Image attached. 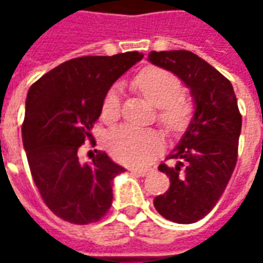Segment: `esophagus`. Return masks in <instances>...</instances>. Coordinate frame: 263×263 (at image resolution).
Segmentation results:
<instances>
[{
  "label": "esophagus",
  "instance_id": "1",
  "mask_svg": "<svg viewBox=\"0 0 263 263\" xmlns=\"http://www.w3.org/2000/svg\"><path fill=\"white\" fill-rule=\"evenodd\" d=\"M131 173L137 176H146L149 173V169H131Z\"/></svg>",
  "mask_w": 263,
  "mask_h": 263
}]
</instances>
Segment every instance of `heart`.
<instances>
[{
    "mask_svg": "<svg viewBox=\"0 0 263 263\" xmlns=\"http://www.w3.org/2000/svg\"><path fill=\"white\" fill-rule=\"evenodd\" d=\"M135 84L149 101L158 107V120L169 132L180 131L192 114V103L182 92V81L160 67H146L135 79ZM101 114L114 121L120 114V88L115 86L104 97ZM111 156L125 165L143 166L162 148V134L152 128L122 125L107 137Z\"/></svg>",
    "mask_w": 263,
    "mask_h": 263,
    "instance_id": "1",
    "label": "heart"
}]
</instances>
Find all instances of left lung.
Returning <instances> with one entry per match:
<instances>
[{"label":"left lung","instance_id":"1","mask_svg":"<svg viewBox=\"0 0 263 263\" xmlns=\"http://www.w3.org/2000/svg\"><path fill=\"white\" fill-rule=\"evenodd\" d=\"M149 62L176 74L190 88L196 111L187 131L159 165L171 187L154 200L166 220L192 224L214 209L224 193L238 158L242 117L231 81L189 50L151 52Z\"/></svg>","mask_w":263,"mask_h":263}]
</instances>
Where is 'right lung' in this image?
<instances>
[{
  "label": "right lung",
  "instance_id": "add662e5",
  "mask_svg": "<svg viewBox=\"0 0 263 263\" xmlns=\"http://www.w3.org/2000/svg\"><path fill=\"white\" fill-rule=\"evenodd\" d=\"M139 52L67 60L35 81L28 91L22 141L43 201L62 220L90 224L112 204V180L125 171L105 152L79 160L101 115L105 94L120 76L142 59Z\"/></svg>",
  "mask_w": 263,
  "mask_h": 263
}]
</instances>
